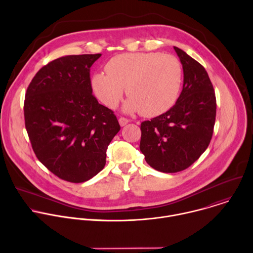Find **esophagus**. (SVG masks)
Wrapping results in <instances>:
<instances>
[{
    "mask_svg": "<svg viewBox=\"0 0 253 253\" xmlns=\"http://www.w3.org/2000/svg\"><path fill=\"white\" fill-rule=\"evenodd\" d=\"M129 122H130V121H129L128 119L124 118V117L119 118V124H120V126H125V125H127Z\"/></svg>",
    "mask_w": 253,
    "mask_h": 253,
    "instance_id": "1",
    "label": "esophagus"
}]
</instances>
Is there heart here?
Returning <instances> with one entry per match:
<instances>
[{
	"label": "heart",
	"instance_id": "1",
	"mask_svg": "<svg viewBox=\"0 0 253 253\" xmlns=\"http://www.w3.org/2000/svg\"><path fill=\"white\" fill-rule=\"evenodd\" d=\"M107 73L98 72L91 80L96 97L114 109L124 94L129 96L123 106L127 113L140 112L155 117L175 104L182 84V67L172 55L162 53H125L106 64Z\"/></svg>",
	"mask_w": 253,
	"mask_h": 253
}]
</instances>
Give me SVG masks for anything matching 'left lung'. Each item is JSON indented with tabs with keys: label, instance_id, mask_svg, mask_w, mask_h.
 Segmentation results:
<instances>
[{
	"label": "left lung",
	"instance_id": "1",
	"mask_svg": "<svg viewBox=\"0 0 253 253\" xmlns=\"http://www.w3.org/2000/svg\"><path fill=\"white\" fill-rule=\"evenodd\" d=\"M183 68V89L175 105L141 123L140 150L146 162L164 173L182 171L208 147L215 123L216 99L204 67L174 47Z\"/></svg>",
	"mask_w": 253,
	"mask_h": 253
}]
</instances>
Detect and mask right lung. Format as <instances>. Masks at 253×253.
<instances>
[{
	"label": "right lung",
	"instance_id": "right-lung-1",
	"mask_svg": "<svg viewBox=\"0 0 253 253\" xmlns=\"http://www.w3.org/2000/svg\"><path fill=\"white\" fill-rule=\"evenodd\" d=\"M101 54L58 58L35 75L24 104L33 150L52 173L81 183L106 164V151L120 125L92 94L90 68Z\"/></svg>",
	"mask_w": 253,
	"mask_h": 253
}]
</instances>
